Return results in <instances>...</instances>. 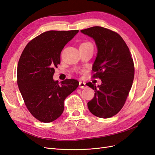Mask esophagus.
I'll return each mask as SVG.
<instances>
[{
	"instance_id": "1",
	"label": "esophagus",
	"mask_w": 155,
	"mask_h": 155,
	"mask_svg": "<svg viewBox=\"0 0 155 155\" xmlns=\"http://www.w3.org/2000/svg\"><path fill=\"white\" fill-rule=\"evenodd\" d=\"M79 88H87L86 83H84V82H82V81H80V82H79Z\"/></svg>"
}]
</instances>
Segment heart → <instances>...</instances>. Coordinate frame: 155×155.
Segmentation results:
<instances>
[{"instance_id": "b5f03b06", "label": "heart", "mask_w": 155, "mask_h": 155, "mask_svg": "<svg viewBox=\"0 0 155 155\" xmlns=\"http://www.w3.org/2000/svg\"><path fill=\"white\" fill-rule=\"evenodd\" d=\"M81 45H91L90 43H82Z\"/></svg>"}]
</instances>
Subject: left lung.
I'll list each match as a JSON object with an SVG mask.
<instances>
[{"mask_svg":"<svg viewBox=\"0 0 155 155\" xmlns=\"http://www.w3.org/2000/svg\"><path fill=\"white\" fill-rule=\"evenodd\" d=\"M81 32L95 41L97 53L93 76L101 80L100 85L86 84L95 91L88 108L97 117L110 118L122 109L133 85L134 67L131 54L121 37L110 30L94 26Z\"/></svg>","mask_w":155,"mask_h":155,"instance_id":"obj_1","label":"left lung"}]
</instances>
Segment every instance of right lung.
I'll use <instances>...</instances> for the list:
<instances>
[{
	"label": "right lung",
	"mask_w": 155,
	"mask_h": 155,
	"mask_svg": "<svg viewBox=\"0 0 155 155\" xmlns=\"http://www.w3.org/2000/svg\"><path fill=\"white\" fill-rule=\"evenodd\" d=\"M78 32H44L26 46L18 61V88L27 109L42 122L58 119L64 110V100L79 86L76 79H67L59 84L53 79L54 68L61 63V52Z\"/></svg>",
	"instance_id": "add662e5"
}]
</instances>
